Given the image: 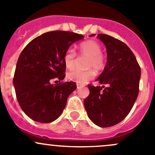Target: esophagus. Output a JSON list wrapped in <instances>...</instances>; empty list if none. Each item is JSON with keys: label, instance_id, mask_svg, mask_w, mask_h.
<instances>
[{"label": "esophagus", "instance_id": "obj_1", "mask_svg": "<svg viewBox=\"0 0 155 155\" xmlns=\"http://www.w3.org/2000/svg\"><path fill=\"white\" fill-rule=\"evenodd\" d=\"M82 87H84V86L83 85H81V84H77V89H81V88H82Z\"/></svg>", "mask_w": 155, "mask_h": 155}]
</instances>
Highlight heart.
<instances>
[{
    "label": "heart",
    "mask_w": 155,
    "mask_h": 155,
    "mask_svg": "<svg viewBox=\"0 0 155 155\" xmlns=\"http://www.w3.org/2000/svg\"><path fill=\"white\" fill-rule=\"evenodd\" d=\"M101 45L93 40L84 42L78 45V54L81 57H87L84 61V67L87 69L74 70L67 74V78L71 81L79 84H84L92 80L95 76V69L97 71H102L105 66L104 55L101 53ZM63 62L68 69L75 68L78 63V57L72 48L67 49L63 56Z\"/></svg>",
    "instance_id": "obj_1"
}]
</instances>
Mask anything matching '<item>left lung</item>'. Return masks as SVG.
Wrapping results in <instances>:
<instances>
[{"instance_id":"obj_1","label":"left lung","mask_w":155,"mask_h":155,"mask_svg":"<svg viewBox=\"0 0 155 155\" xmlns=\"http://www.w3.org/2000/svg\"><path fill=\"white\" fill-rule=\"evenodd\" d=\"M98 37L106 46L107 62L96 81L107 87L89 84V95L84 103L91 121L108 127L122 122L131 110L138 96L141 71L125 43L107 34Z\"/></svg>"}]
</instances>
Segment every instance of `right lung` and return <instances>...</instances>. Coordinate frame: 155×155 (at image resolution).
Instances as JSON below:
<instances>
[{"label":"right lung","instance_id":"right-lung-1","mask_svg":"<svg viewBox=\"0 0 155 155\" xmlns=\"http://www.w3.org/2000/svg\"><path fill=\"white\" fill-rule=\"evenodd\" d=\"M84 36L74 32H48L37 36L23 49L13 78L17 100L22 110L41 123L56 120L66 107L68 95L77 88L74 82H62L66 66L65 52ZM54 79L57 84H51Z\"/></svg>","mask_w":155,"mask_h":155}]
</instances>
